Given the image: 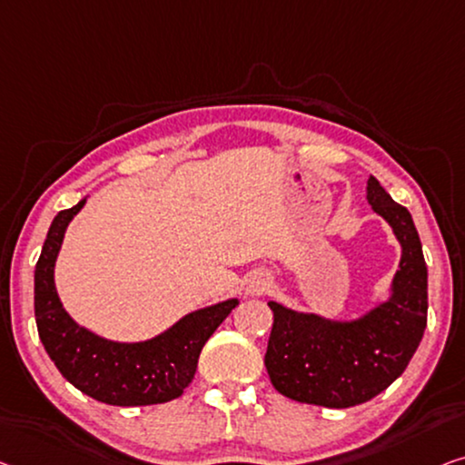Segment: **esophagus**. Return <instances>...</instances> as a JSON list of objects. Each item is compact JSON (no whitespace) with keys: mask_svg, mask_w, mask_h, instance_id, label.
<instances>
[{"mask_svg":"<svg viewBox=\"0 0 465 465\" xmlns=\"http://www.w3.org/2000/svg\"><path fill=\"white\" fill-rule=\"evenodd\" d=\"M267 290H269V277H265L262 273L254 275L246 286V292L251 296H261L262 292H267Z\"/></svg>","mask_w":465,"mask_h":465,"instance_id":"esophagus-1","label":"esophagus"}]
</instances>
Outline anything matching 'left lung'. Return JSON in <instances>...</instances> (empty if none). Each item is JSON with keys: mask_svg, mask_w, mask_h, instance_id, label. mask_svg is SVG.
<instances>
[{"mask_svg": "<svg viewBox=\"0 0 465 465\" xmlns=\"http://www.w3.org/2000/svg\"><path fill=\"white\" fill-rule=\"evenodd\" d=\"M367 203L401 244L391 294L357 320H328L272 301L273 328L265 367L272 384L299 403L344 410L386 391L418 351L428 315V269L413 219L376 177Z\"/></svg>", "mask_w": 465, "mask_h": 465, "instance_id": "8db88e82", "label": "left lung"}]
</instances>
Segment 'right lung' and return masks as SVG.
Here are the masks:
<instances>
[{
  "label": "right lung",
  "mask_w": 465,
  "mask_h": 465,
  "mask_svg": "<svg viewBox=\"0 0 465 465\" xmlns=\"http://www.w3.org/2000/svg\"><path fill=\"white\" fill-rule=\"evenodd\" d=\"M85 200L55 214L35 265V322L41 342L62 376L100 403L137 407L182 397L196 373L203 346L240 301L192 311L142 342H114L83 328L62 307L54 267L66 227Z\"/></svg>",
  "instance_id": "1"
}]
</instances>
